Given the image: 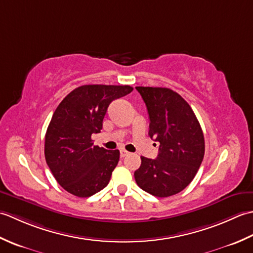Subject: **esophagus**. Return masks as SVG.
<instances>
[{
  "label": "esophagus",
  "instance_id": "34e87169",
  "mask_svg": "<svg viewBox=\"0 0 253 253\" xmlns=\"http://www.w3.org/2000/svg\"><path fill=\"white\" fill-rule=\"evenodd\" d=\"M128 154H129V152L126 151V150H121V157H122V158L126 157V155H128Z\"/></svg>",
  "mask_w": 253,
  "mask_h": 253
}]
</instances>
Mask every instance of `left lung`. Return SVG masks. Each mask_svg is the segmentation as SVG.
<instances>
[{
  "mask_svg": "<svg viewBox=\"0 0 253 253\" xmlns=\"http://www.w3.org/2000/svg\"><path fill=\"white\" fill-rule=\"evenodd\" d=\"M147 105L149 136L160 142L157 159L141 157L137 185L159 198L184 190L204 157V137L190 105L169 88L136 87Z\"/></svg>",
  "mask_w": 253,
  "mask_h": 253,
  "instance_id": "left-lung-1",
  "label": "left lung"
}]
</instances>
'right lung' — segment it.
<instances>
[{"mask_svg":"<svg viewBox=\"0 0 253 253\" xmlns=\"http://www.w3.org/2000/svg\"><path fill=\"white\" fill-rule=\"evenodd\" d=\"M130 85L84 84L63 99L47 127L46 164L64 189L79 198L91 197L109 184L120 161L118 150L93 146L112 101L130 93Z\"/></svg>","mask_w":253,"mask_h":253,"instance_id":"obj_1","label":"right lung"}]
</instances>
